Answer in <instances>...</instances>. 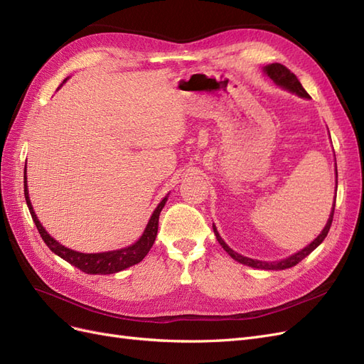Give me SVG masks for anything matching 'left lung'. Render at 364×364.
I'll list each match as a JSON object with an SVG mask.
<instances>
[{"label": "left lung", "mask_w": 364, "mask_h": 364, "mask_svg": "<svg viewBox=\"0 0 364 364\" xmlns=\"http://www.w3.org/2000/svg\"><path fill=\"white\" fill-rule=\"evenodd\" d=\"M264 73H266L270 79L277 83L278 86L284 87V90H287L290 92H294L296 95H299L302 98H311L310 95H308V92L304 90L301 82L297 80V77L287 68L284 67V65L281 63H272V65H267V67H264ZM336 174H337V168H336ZM337 188V186H336ZM334 208H336V199H334V205H333V211H331V215H329L328 222H326V226L323 228V230L321 234L317 235V238L313 241V243L308 245L305 249L299 250L297 253H294V255L285 258V259H281V261H274V262H266V261H258V259H252V258H247V257H243L240 255V253L234 252L232 249H230L225 241L222 240V237H220V234L217 232V228L213 225V229H214V234L217 237V241L220 245H222V247L229 253L230 257H232L235 261L241 262V264H246V266H250V267H255V269H264V270H284V269H290L293 266H296L297 262H301L305 257L310 255V253L322 243V241L325 240V237L328 235L329 232V228H331V223H333V217H334Z\"/></svg>", "instance_id": "1"}]
</instances>
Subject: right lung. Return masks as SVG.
<instances>
[{
	"label": "right lung",
	"instance_id": "add662e5",
	"mask_svg": "<svg viewBox=\"0 0 364 364\" xmlns=\"http://www.w3.org/2000/svg\"><path fill=\"white\" fill-rule=\"evenodd\" d=\"M26 170L24 168V196H26V202L27 206L30 209V214L33 222H35L39 234L51 252L56 253L60 258H63L65 261H68L73 266H75L77 269H80L82 272L87 273V274H111V273H117L124 270L130 266H135L139 261L144 259V257L149 253V250L151 249L153 243L156 240V234H158V223H159V214L162 211V208L167 202V197H164L162 202L158 205V208L153 211L149 225L146 226L144 234L141 235V238L136 241L135 245H132L129 247L119 249V250H112V252H102V253H82V252H75L71 250L68 247L62 246L60 243H58L54 240L43 226L41 225V222L38 220L35 211H33L31 202L28 199V190H27V176H26Z\"/></svg>",
	"mask_w": 364,
	"mask_h": 364
}]
</instances>
